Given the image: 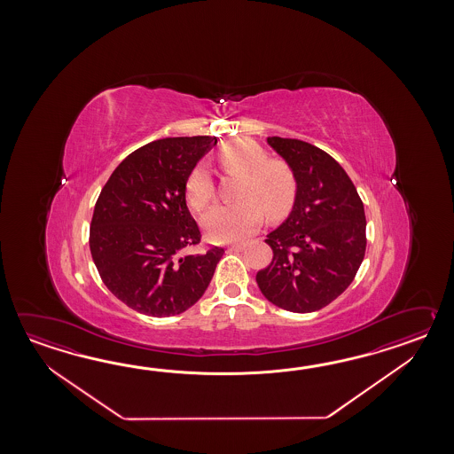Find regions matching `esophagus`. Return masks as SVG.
Returning <instances> with one entry per match:
<instances>
[{
  "mask_svg": "<svg viewBox=\"0 0 454 454\" xmlns=\"http://www.w3.org/2000/svg\"><path fill=\"white\" fill-rule=\"evenodd\" d=\"M243 248H245V245L237 243V245H231V247H229V251H241Z\"/></svg>",
  "mask_w": 454,
  "mask_h": 454,
  "instance_id": "esophagus-1",
  "label": "esophagus"
}]
</instances>
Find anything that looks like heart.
<instances>
[{"instance_id": "1", "label": "heart", "mask_w": 454, "mask_h": 454, "mask_svg": "<svg viewBox=\"0 0 454 454\" xmlns=\"http://www.w3.org/2000/svg\"><path fill=\"white\" fill-rule=\"evenodd\" d=\"M227 174H241L239 201L217 204L204 215L203 229L217 243L245 240L260 227L264 211L280 217L289 211L297 193L295 175L279 159H268L261 145L237 139L223 145L217 154ZM186 200L196 213H203L215 200V184L204 165H196L186 180Z\"/></svg>"}]
</instances>
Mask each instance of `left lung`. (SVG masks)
I'll use <instances>...</instances> for the list:
<instances>
[{
	"instance_id": "obj_1",
	"label": "left lung",
	"mask_w": 454,
	"mask_h": 454,
	"mask_svg": "<svg viewBox=\"0 0 454 454\" xmlns=\"http://www.w3.org/2000/svg\"><path fill=\"white\" fill-rule=\"evenodd\" d=\"M268 145L292 168L297 193L289 217L268 233L274 256L256 282L279 309L317 311L348 289L364 261V203L346 170L317 145L279 136Z\"/></svg>"
}]
</instances>
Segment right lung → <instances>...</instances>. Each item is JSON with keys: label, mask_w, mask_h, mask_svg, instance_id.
Segmentation results:
<instances>
[{"label": "right lung", "mask_w": 454, "mask_h": 454, "mask_svg": "<svg viewBox=\"0 0 454 454\" xmlns=\"http://www.w3.org/2000/svg\"><path fill=\"white\" fill-rule=\"evenodd\" d=\"M217 137H165L136 149L98 194L89 245L106 289L149 317H174L203 297L223 248L180 256L201 231L186 180Z\"/></svg>", "instance_id": "1"}]
</instances>
